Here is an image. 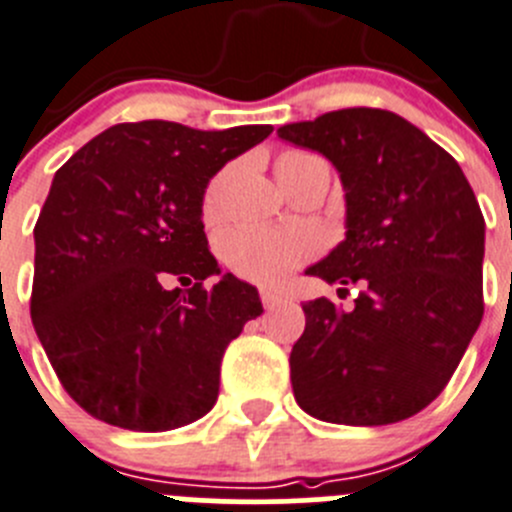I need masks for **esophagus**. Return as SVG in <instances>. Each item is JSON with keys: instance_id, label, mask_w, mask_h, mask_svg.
<instances>
[{"instance_id": "esophagus-1", "label": "esophagus", "mask_w": 512, "mask_h": 512, "mask_svg": "<svg viewBox=\"0 0 512 512\" xmlns=\"http://www.w3.org/2000/svg\"><path fill=\"white\" fill-rule=\"evenodd\" d=\"M260 300H262V305H265V310H275L280 303H283V295L272 293V290H262Z\"/></svg>"}]
</instances>
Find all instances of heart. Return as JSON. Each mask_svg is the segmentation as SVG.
<instances>
[{
	"label": "heart",
	"instance_id": "heart-1",
	"mask_svg": "<svg viewBox=\"0 0 512 512\" xmlns=\"http://www.w3.org/2000/svg\"><path fill=\"white\" fill-rule=\"evenodd\" d=\"M308 161H318V156L285 151L275 161V171L280 176ZM222 191L224 176H217L209 184L202 204L204 219L209 222H214L222 212ZM315 252H318L315 234L300 227H240L229 232L222 242V255L229 270L262 288H280L300 265L313 260Z\"/></svg>",
	"mask_w": 512,
	"mask_h": 512
}]
</instances>
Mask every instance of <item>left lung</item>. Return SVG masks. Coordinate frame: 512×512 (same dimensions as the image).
<instances>
[{
	"label": "left lung",
	"mask_w": 512,
	"mask_h": 512,
	"mask_svg": "<svg viewBox=\"0 0 512 512\" xmlns=\"http://www.w3.org/2000/svg\"><path fill=\"white\" fill-rule=\"evenodd\" d=\"M278 136L341 174L346 240L308 275L358 285L351 310L303 305L290 351L295 401L310 417L381 427L429 407L482 321L485 219L460 164L407 118L343 108Z\"/></svg>",
	"instance_id": "left-lung-1"
}]
</instances>
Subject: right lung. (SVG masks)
<instances>
[{"label": "right lung", "mask_w": 512, "mask_h": 512, "mask_svg": "<svg viewBox=\"0 0 512 512\" xmlns=\"http://www.w3.org/2000/svg\"><path fill=\"white\" fill-rule=\"evenodd\" d=\"M270 133L118 123L57 169L35 224L32 326L90 417L166 432L214 407L224 351L262 303L229 272L204 288L219 275L204 189Z\"/></svg>", "instance_id": "1"}]
</instances>
